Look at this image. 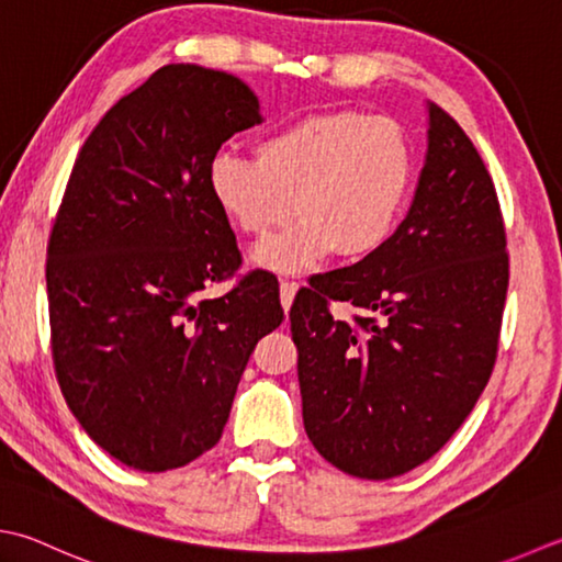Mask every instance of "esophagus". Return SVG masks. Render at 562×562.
Wrapping results in <instances>:
<instances>
[{
	"label": "esophagus",
	"mask_w": 562,
	"mask_h": 562,
	"mask_svg": "<svg viewBox=\"0 0 562 562\" xmlns=\"http://www.w3.org/2000/svg\"><path fill=\"white\" fill-rule=\"evenodd\" d=\"M296 290H300V282H290V280H282L280 282V302H282V310L284 312H290Z\"/></svg>",
	"instance_id": "1"
}]
</instances>
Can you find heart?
Masks as SVG:
<instances>
[{"mask_svg": "<svg viewBox=\"0 0 562 562\" xmlns=\"http://www.w3.org/2000/svg\"><path fill=\"white\" fill-rule=\"evenodd\" d=\"M258 158L216 153L209 192L246 236H262L290 212L300 216L250 252L258 268L294 274L338 250L348 260L375 256L409 209L416 158L406 131L387 116L324 109L268 131Z\"/></svg>", "mask_w": 562, "mask_h": 562, "instance_id": "b5f03b06", "label": "heart"}]
</instances>
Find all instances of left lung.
I'll return each instance as SVG.
<instances>
[{"label":"left lung","mask_w":562,"mask_h":562,"mask_svg":"<svg viewBox=\"0 0 562 562\" xmlns=\"http://www.w3.org/2000/svg\"><path fill=\"white\" fill-rule=\"evenodd\" d=\"M428 148L387 246L312 280L290 322L304 428L362 480L404 475L441 450L492 375L509 288L507 234L477 148L428 102ZM328 299L361 314L336 323Z\"/></svg>","instance_id":"left-lung-1"}]
</instances>
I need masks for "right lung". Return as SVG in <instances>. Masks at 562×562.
<instances>
[{
  "mask_svg": "<svg viewBox=\"0 0 562 562\" xmlns=\"http://www.w3.org/2000/svg\"><path fill=\"white\" fill-rule=\"evenodd\" d=\"M260 121L238 77L165 65L77 153L46 262L55 375L87 436L134 470L182 468L218 443L252 348L284 318L256 272L200 296L240 266L209 165Z\"/></svg>",
  "mask_w": 562,
  "mask_h": 562,
  "instance_id": "add662e5",
  "label": "right lung"
}]
</instances>
